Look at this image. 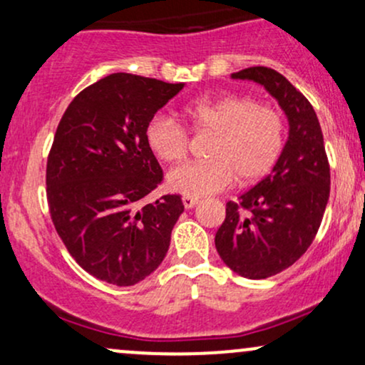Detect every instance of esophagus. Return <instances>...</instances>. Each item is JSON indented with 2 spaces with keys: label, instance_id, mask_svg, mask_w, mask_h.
Masks as SVG:
<instances>
[{
  "label": "esophagus",
  "instance_id": "1",
  "mask_svg": "<svg viewBox=\"0 0 365 365\" xmlns=\"http://www.w3.org/2000/svg\"><path fill=\"white\" fill-rule=\"evenodd\" d=\"M183 206H185V209H192L194 206H197L199 204V199L197 197H188V195H183Z\"/></svg>",
  "mask_w": 365,
  "mask_h": 365
}]
</instances>
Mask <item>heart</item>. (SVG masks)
I'll list each match as a JSON object with an SVG mask.
<instances>
[{
  "instance_id": "b5f03b06",
  "label": "heart",
  "mask_w": 365,
  "mask_h": 365,
  "mask_svg": "<svg viewBox=\"0 0 365 365\" xmlns=\"http://www.w3.org/2000/svg\"><path fill=\"white\" fill-rule=\"evenodd\" d=\"M195 132L215 133L207 161H192L168 173L171 190L188 197L211 195L238 182L249 185L266 177L278 161L284 142L282 113L250 98H199L185 106ZM145 142L159 159L185 158L188 132L168 115H154L145 125Z\"/></svg>"
}]
</instances>
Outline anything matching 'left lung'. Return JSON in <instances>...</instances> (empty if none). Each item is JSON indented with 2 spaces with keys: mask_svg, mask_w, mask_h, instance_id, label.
Returning <instances> with one entry per match:
<instances>
[{
  "mask_svg": "<svg viewBox=\"0 0 365 365\" xmlns=\"http://www.w3.org/2000/svg\"><path fill=\"white\" fill-rule=\"evenodd\" d=\"M232 78L264 86L290 127L271 173L238 202H226L215 238L217 254L233 273L264 279L290 267L311 247L329 199V163L312 104L282 73L250 66Z\"/></svg>",
  "mask_w": 365,
  "mask_h": 365,
  "instance_id": "1",
  "label": "left lung"
}]
</instances>
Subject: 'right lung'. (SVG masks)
Wrapping results in <instances>:
<instances>
[{"instance_id":"1","label":"right lung","mask_w":365,"mask_h":365,"mask_svg":"<svg viewBox=\"0 0 365 365\" xmlns=\"http://www.w3.org/2000/svg\"><path fill=\"white\" fill-rule=\"evenodd\" d=\"M183 83L111 73L83 89L61 116L46 168L54 228L82 269L132 287L158 269L182 197L140 200L163 180L145 125Z\"/></svg>"}]
</instances>
